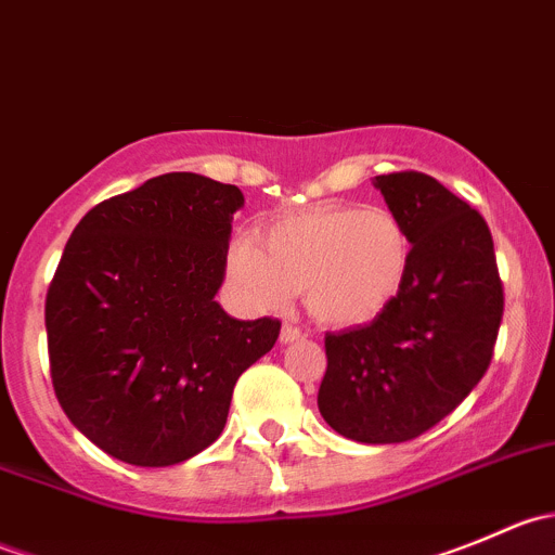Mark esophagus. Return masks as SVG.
I'll return each instance as SVG.
<instances>
[{
    "instance_id": "esophagus-1",
    "label": "esophagus",
    "mask_w": 555,
    "mask_h": 555,
    "mask_svg": "<svg viewBox=\"0 0 555 555\" xmlns=\"http://www.w3.org/2000/svg\"><path fill=\"white\" fill-rule=\"evenodd\" d=\"M279 338H282V344H293V340L306 338V333L300 327H295V324H284L282 335H279Z\"/></svg>"
}]
</instances>
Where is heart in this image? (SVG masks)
Masks as SVG:
<instances>
[{
  "mask_svg": "<svg viewBox=\"0 0 555 555\" xmlns=\"http://www.w3.org/2000/svg\"><path fill=\"white\" fill-rule=\"evenodd\" d=\"M413 242L389 206L319 204L279 217L228 249V276L249 304L284 309L295 289L330 327L376 319L400 295Z\"/></svg>",
  "mask_w": 555,
  "mask_h": 555,
  "instance_id": "heart-1",
  "label": "heart"
}]
</instances>
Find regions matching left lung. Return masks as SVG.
<instances>
[{"label": "left lung", "instance_id": "1", "mask_svg": "<svg viewBox=\"0 0 555 555\" xmlns=\"http://www.w3.org/2000/svg\"><path fill=\"white\" fill-rule=\"evenodd\" d=\"M413 242L400 295L360 327L324 335L319 413L357 443H405L446 418L489 371L505 293L478 209L422 171L376 177Z\"/></svg>", "mask_w": 555, "mask_h": 555}]
</instances>
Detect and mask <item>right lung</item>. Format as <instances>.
Masks as SVG:
<instances>
[{
	"instance_id": "add662e5",
	"label": "right lung",
	"mask_w": 555,
	"mask_h": 555,
	"mask_svg": "<svg viewBox=\"0 0 555 555\" xmlns=\"http://www.w3.org/2000/svg\"><path fill=\"white\" fill-rule=\"evenodd\" d=\"M244 195L190 171L93 206L66 242L44 300L50 378L69 422L137 467L209 449L233 386L282 322H242L215 295Z\"/></svg>"
}]
</instances>
